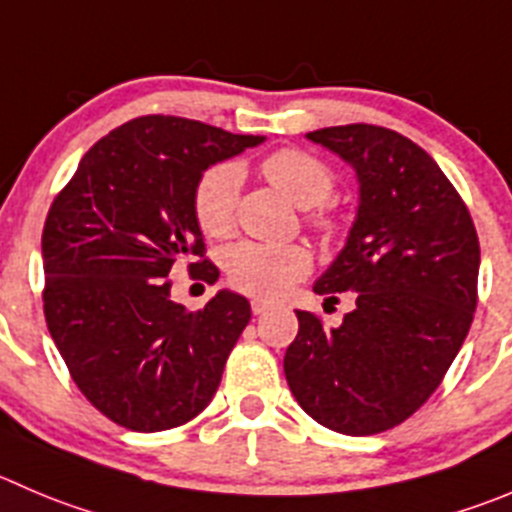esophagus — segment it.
<instances>
[{"label": "esophagus", "mask_w": 512, "mask_h": 512, "mask_svg": "<svg viewBox=\"0 0 512 512\" xmlns=\"http://www.w3.org/2000/svg\"><path fill=\"white\" fill-rule=\"evenodd\" d=\"M251 309H253V314H256V316H261V314H266V311L271 309V304H269V301L253 299V301H251Z\"/></svg>", "instance_id": "esophagus-1"}]
</instances>
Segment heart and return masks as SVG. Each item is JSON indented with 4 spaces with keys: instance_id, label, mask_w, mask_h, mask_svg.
Masks as SVG:
<instances>
[{
    "instance_id": "b5f03b06",
    "label": "heart",
    "mask_w": 512,
    "mask_h": 512,
    "mask_svg": "<svg viewBox=\"0 0 512 512\" xmlns=\"http://www.w3.org/2000/svg\"><path fill=\"white\" fill-rule=\"evenodd\" d=\"M261 173L294 206H321L334 191V175L319 158L304 150H279L261 163ZM243 173L236 163H218L206 170L196 188L198 226L208 236H226L236 218ZM329 228V221H319ZM311 256L299 243L238 241L223 251V269L238 291L274 299L309 271Z\"/></svg>"
}]
</instances>
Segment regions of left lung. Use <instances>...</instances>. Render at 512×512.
Segmentation results:
<instances>
[{"mask_svg": "<svg viewBox=\"0 0 512 512\" xmlns=\"http://www.w3.org/2000/svg\"><path fill=\"white\" fill-rule=\"evenodd\" d=\"M352 165L357 216L316 294L352 291L354 309L324 329L296 311L286 382L319 425L352 437L405 422L460 352L478 304L480 243L465 203L417 143L379 125L306 133Z\"/></svg>", "mask_w": 512, "mask_h": 512, "instance_id": "8db88e82", "label": "left lung"}]
</instances>
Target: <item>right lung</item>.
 Returning a JSON list of instances; mask_svg holds the SVG:
<instances>
[{
	"instance_id": "1",
	"label": "right lung",
	"mask_w": 512,
	"mask_h": 512,
	"mask_svg": "<svg viewBox=\"0 0 512 512\" xmlns=\"http://www.w3.org/2000/svg\"><path fill=\"white\" fill-rule=\"evenodd\" d=\"M264 140L170 115L135 118L87 150L47 213V329L80 392L128 430L186 425L221 384L251 304L221 289L191 311L173 301L168 274L203 256V173ZM196 270L216 284V266Z\"/></svg>"
}]
</instances>
